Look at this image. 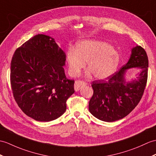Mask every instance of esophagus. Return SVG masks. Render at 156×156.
I'll list each match as a JSON object with an SVG mask.
<instances>
[{
	"label": "esophagus",
	"mask_w": 156,
	"mask_h": 156,
	"mask_svg": "<svg viewBox=\"0 0 156 156\" xmlns=\"http://www.w3.org/2000/svg\"><path fill=\"white\" fill-rule=\"evenodd\" d=\"M86 82L83 81V80H76L75 82V84H74V90L76 91H78V90L80 89L82 86L86 85Z\"/></svg>",
	"instance_id": "esophagus-1"
}]
</instances>
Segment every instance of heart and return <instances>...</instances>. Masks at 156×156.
Returning a JSON list of instances; mask_svg holds the SVG:
<instances>
[{
    "mask_svg": "<svg viewBox=\"0 0 156 156\" xmlns=\"http://www.w3.org/2000/svg\"><path fill=\"white\" fill-rule=\"evenodd\" d=\"M68 71L72 76H78L88 63L89 74L104 79L116 71L119 63L118 51L106 42L87 40L78 42L76 50L70 48L66 54Z\"/></svg>",
    "mask_w": 156,
    "mask_h": 156,
    "instance_id": "1",
    "label": "heart"
}]
</instances>
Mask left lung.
I'll list each match as a JSON object with an SVG mask.
<instances>
[{
  "label": "left lung",
  "mask_w": 156,
  "mask_h": 156,
  "mask_svg": "<svg viewBox=\"0 0 156 156\" xmlns=\"http://www.w3.org/2000/svg\"><path fill=\"white\" fill-rule=\"evenodd\" d=\"M142 69L139 76L132 82H126L124 74L128 68ZM148 58L142 46L132 50L129 61L120 70L105 80L92 82L93 96L89 102V111L94 116L104 122H112L124 118L140 102L146 88Z\"/></svg>",
  "instance_id": "8db88e82"
}]
</instances>
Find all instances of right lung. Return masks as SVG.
<instances>
[{
	"instance_id": "right-lung-1",
	"label": "right lung",
	"mask_w": 156,
	"mask_h": 156,
	"mask_svg": "<svg viewBox=\"0 0 156 156\" xmlns=\"http://www.w3.org/2000/svg\"><path fill=\"white\" fill-rule=\"evenodd\" d=\"M65 60V53L49 35H36L15 50L10 84L14 100L28 116L49 122L66 111L74 80L66 77Z\"/></svg>"
}]
</instances>
